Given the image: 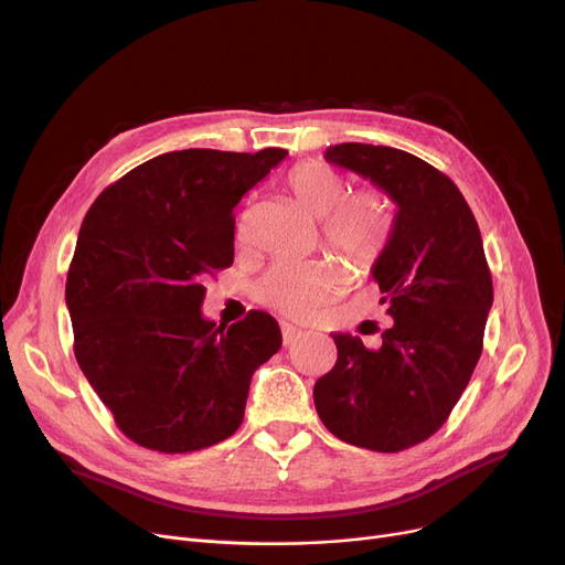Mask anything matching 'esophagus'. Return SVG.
<instances>
[{"label":"esophagus","mask_w":565,"mask_h":565,"mask_svg":"<svg viewBox=\"0 0 565 565\" xmlns=\"http://www.w3.org/2000/svg\"><path fill=\"white\" fill-rule=\"evenodd\" d=\"M302 334H305V332H302L300 328H295V324H290V322H281V337H284V343H286V345L295 343V341H298Z\"/></svg>","instance_id":"esophagus-1"}]
</instances>
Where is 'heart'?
<instances>
[{
	"label": "heart",
	"instance_id": "b5f03b06",
	"mask_svg": "<svg viewBox=\"0 0 565 565\" xmlns=\"http://www.w3.org/2000/svg\"><path fill=\"white\" fill-rule=\"evenodd\" d=\"M286 192L305 213L318 220L324 245L354 265L371 267L390 247L396 211L387 192L364 188L348 192V181L334 167L307 160L284 178ZM348 270L334 258L279 260L254 292L256 300L292 318H311L345 286Z\"/></svg>",
	"mask_w": 565,
	"mask_h": 565
}]
</instances>
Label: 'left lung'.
Listing matches in <instances>:
<instances>
[{"label": "left lung", "mask_w": 565, "mask_h": 565, "mask_svg": "<svg viewBox=\"0 0 565 565\" xmlns=\"http://www.w3.org/2000/svg\"><path fill=\"white\" fill-rule=\"evenodd\" d=\"M324 158L398 205L392 243L371 273L394 324L377 350L334 334L339 358L316 382L313 403L339 439L396 454L444 426L481 358L492 307L481 231L451 178L417 156L339 143Z\"/></svg>", "instance_id": "8db88e82"}]
</instances>
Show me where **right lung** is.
Masks as SVG:
<instances>
[{"instance_id": "add662e5", "label": "right lung", "mask_w": 565, "mask_h": 565, "mask_svg": "<svg viewBox=\"0 0 565 565\" xmlns=\"http://www.w3.org/2000/svg\"><path fill=\"white\" fill-rule=\"evenodd\" d=\"M284 148H188L148 160L88 207L68 267L75 360L116 426L143 449L190 454L243 424L277 320L201 316L203 281L233 263L237 205Z\"/></svg>"}]
</instances>
